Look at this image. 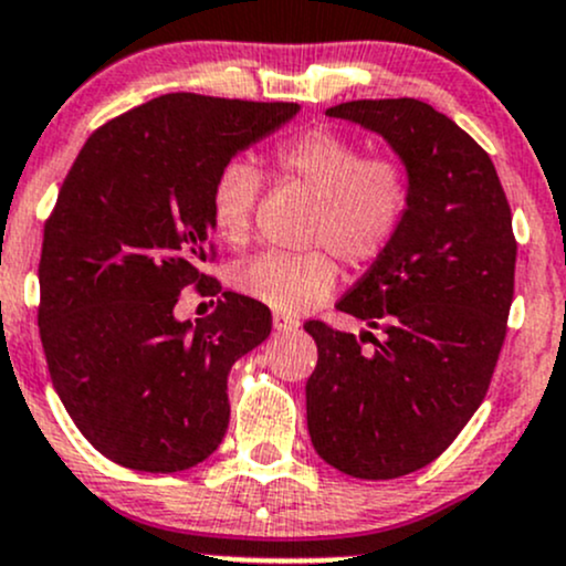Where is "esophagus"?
<instances>
[{"label":"esophagus","mask_w":566,"mask_h":566,"mask_svg":"<svg viewBox=\"0 0 566 566\" xmlns=\"http://www.w3.org/2000/svg\"><path fill=\"white\" fill-rule=\"evenodd\" d=\"M272 324H275L277 332H296V329H300V321L289 318V315H281V313L275 315V321H272Z\"/></svg>","instance_id":"obj_1"}]
</instances>
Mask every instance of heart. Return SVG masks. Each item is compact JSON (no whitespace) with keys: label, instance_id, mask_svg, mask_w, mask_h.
I'll return each instance as SVG.
<instances>
[{"label":"heart","instance_id":"1","mask_svg":"<svg viewBox=\"0 0 566 566\" xmlns=\"http://www.w3.org/2000/svg\"><path fill=\"white\" fill-rule=\"evenodd\" d=\"M272 169L283 184L313 193L305 253H261L242 261L232 281L261 305L300 315L321 305L337 285L334 253L350 266H369L402 232L412 205L410 169L399 156L364 154L361 143L332 126H307L272 148ZM264 178L248 159H232L210 186V221L229 248H245Z\"/></svg>","mask_w":566,"mask_h":566}]
</instances>
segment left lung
<instances>
[{
	"label": "left lung",
	"mask_w": 566,
	"mask_h": 566,
	"mask_svg": "<svg viewBox=\"0 0 566 566\" xmlns=\"http://www.w3.org/2000/svg\"><path fill=\"white\" fill-rule=\"evenodd\" d=\"M391 143L410 169L412 205L397 242L337 310L361 337L307 321L318 364L307 429L326 464L391 480L431 464L483 402L515 289L507 197L489 154L418 99H358L326 111ZM364 342L374 348L361 352Z\"/></svg>",
	"instance_id": "left-lung-1"
}]
</instances>
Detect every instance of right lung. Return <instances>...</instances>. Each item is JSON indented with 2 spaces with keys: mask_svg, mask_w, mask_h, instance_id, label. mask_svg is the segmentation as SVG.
<instances>
[{
  "mask_svg": "<svg viewBox=\"0 0 566 566\" xmlns=\"http://www.w3.org/2000/svg\"><path fill=\"white\" fill-rule=\"evenodd\" d=\"M294 102L164 94L86 139L45 221L40 339L70 418L102 455L180 472L221 446L229 369L272 332L270 307L223 291L175 318L186 289L221 291L210 186L237 150L294 118Z\"/></svg>",
  "mask_w": 566,
  "mask_h": 566,
  "instance_id": "add662e5",
  "label": "right lung"
}]
</instances>
